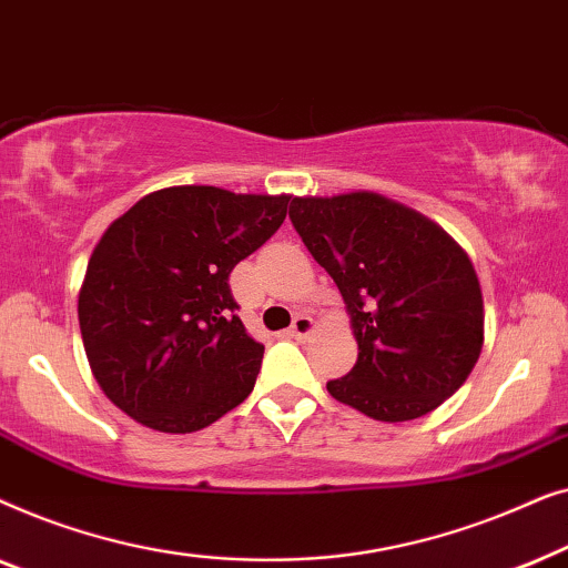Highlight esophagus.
<instances>
[{
    "label": "esophagus",
    "mask_w": 568,
    "mask_h": 568,
    "mask_svg": "<svg viewBox=\"0 0 568 568\" xmlns=\"http://www.w3.org/2000/svg\"><path fill=\"white\" fill-rule=\"evenodd\" d=\"M313 328H315V321H313V317L305 315V313H300V315L294 317V321H292L290 336H292V338H307L310 333H313Z\"/></svg>",
    "instance_id": "esophagus-1"
}]
</instances>
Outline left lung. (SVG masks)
Here are the masks:
<instances>
[{
    "label": "left lung",
    "instance_id": "1",
    "mask_svg": "<svg viewBox=\"0 0 568 568\" xmlns=\"http://www.w3.org/2000/svg\"><path fill=\"white\" fill-rule=\"evenodd\" d=\"M290 220L336 282L359 344L328 393L377 422L445 403L484 346V297L468 253L439 224L379 193L292 199Z\"/></svg>",
    "mask_w": 568,
    "mask_h": 568
}]
</instances>
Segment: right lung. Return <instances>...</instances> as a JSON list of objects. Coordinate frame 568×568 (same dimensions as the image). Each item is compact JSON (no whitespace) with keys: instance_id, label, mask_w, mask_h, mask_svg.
<instances>
[{"instance_id":"add662e5","label":"right lung","mask_w":568,"mask_h":568,"mask_svg":"<svg viewBox=\"0 0 568 568\" xmlns=\"http://www.w3.org/2000/svg\"><path fill=\"white\" fill-rule=\"evenodd\" d=\"M286 206L290 196L175 185L103 232L77 315L92 375L123 414L189 434L251 395L263 344L245 333L227 282Z\"/></svg>"}]
</instances>
